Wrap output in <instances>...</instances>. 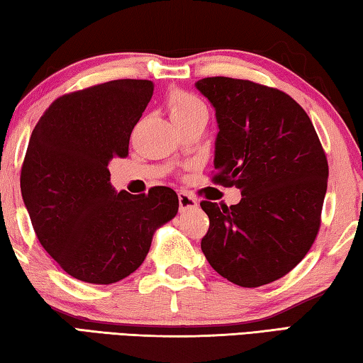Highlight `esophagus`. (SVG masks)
<instances>
[{
  "mask_svg": "<svg viewBox=\"0 0 363 363\" xmlns=\"http://www.w3.org/2000/svg\"><path fill=\"white\" fill-rule=\"evenodd\" d=\"M199 206V201H196L192 195H189L186 192H179V208L181 211H187V210H194V208Z\"/></svg>",
  "mask_w": 363,
  "mask_h": 363,
  "instance_id": "1",
  "label": "esophagus"
}]
</instances>
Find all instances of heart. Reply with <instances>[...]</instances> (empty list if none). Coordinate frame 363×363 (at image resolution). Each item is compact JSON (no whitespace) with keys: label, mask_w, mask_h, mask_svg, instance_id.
<instances>
[{"label":"heart","mask_w":363,"mask_h":363,"mask_svg":"<svg viewBox=\"0 0 363 363\" xmlns=\"http://www.w3.org/2000/svg\"><path fill=\"white\" fill-rule=\"evenodd\" d=\"M168 108L171 113V118L174 123H182L187 120H192L195 116L201 113H206L205 104L201 102L195 94L187 93V91H173L168 96Z\"/></svg>","instance_id":"b5f03b06"}]
</instances>
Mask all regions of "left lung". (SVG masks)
Here are the masks:
<instances>
[{
  "label": "left lung",
  "instance_id": "8db88e82",
  "mask_svg": "<svg viewBox=\"0 0 363 363\" xmlns=\"http://www.w3.org/2000/svg\"><path fill=\"white\" fill-rule=\"evenodd\" d=\"M195 88L216 110L214 184L240 189V203L201 201L210 229L208 262L245 288L284 277L314 243L328 162L304 108L284 91L250 79L211 77Z\"/></svg>",
  "mask_w": 363,
  "mask_h": 363
}]
</instances>
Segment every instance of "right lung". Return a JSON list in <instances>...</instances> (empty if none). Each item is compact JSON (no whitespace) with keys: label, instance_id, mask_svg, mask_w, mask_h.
Wrapping results in <instances>:
<instances>
[{"label":"right lung","instance_id":"obj_1","mask_svg":"<svg viewBox=\"0 0 363 363\" xmlns=\"http://www.w3.org/2000/svg\"><path fill=\"white\" fill-rule=\"evenodd\" d=\"M152 94L149 79H113L60 96L30 138L23 203L41 247L82 281L110 285L133 274L179 208L169 187L131 195L110 184V160L128 157Z\"/></svg>","mask_w":363,"mask_h":363}]
</instances>
